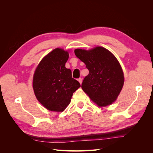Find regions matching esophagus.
Listing matches in <instances>:
<instances>
[{
  "mask_svg": "<svg viewBox=\"0 0 153 153\" xmlns=\"http://www.w3.org/2000/svg\"><path fill=\"white\" fill-rule=\"evenodd\" d=\"M78 81L79 82H80V84H82V78H78Z\"/></svg>",
  "mask_w": 153,
  "mask_h": 153,
  "instance_id": "1",
  "label": "esophagus"
}]
</instances>
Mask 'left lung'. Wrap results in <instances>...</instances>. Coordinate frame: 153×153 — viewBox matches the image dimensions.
I'll list each match as a JSON object with an SVG mask.
<instances>
[{
  "mask_svg": "<svg viewBox=\"0 0 153 153\" xmlns=\"http://www.w3.org/2000/svg\"><path fill=\"white\" fill-rule=\"evenodd\" d=\"M75 53L89 71L82 82L83 91L100 106L114 102L124 84V74L117 59L100 47L91 50L76 49Z\"/></svg>",
  "mask_w": 153,
  "mask_h": 153,
  "instance_id": "8db88e82",
  "label": "left lung"
}]
</instances>
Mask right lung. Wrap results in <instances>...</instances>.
Instances as JSON below:
<instances>
[{
	"mask_svg": "<svg viewBox=\"0 0 153 153\" xmlns=\"http://www.w3.org/2000/svg\"><path fill=\"white\" fill-rule=\"evenodd\" d=\"M68 52L56 48L42 59L33 77V89L37 99L46 108L62 112L70 103L73 92L80 87L72 78L71 70L65 67Z\"/></svg>",
	"mask_w": 153,
	"mask_h": 153,
	"instance_id": "right-lung-1",
	"label": "right lung"
}]
</instances>
